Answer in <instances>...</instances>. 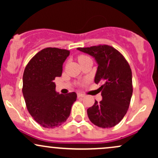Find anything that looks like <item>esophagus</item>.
<instances>
[{
	"label": "esophagus",
	"mask_w": 158,
	"mask_h": 158,
	"mask_svg": "<svg viewBox=\"0 0 158 158\" xmlns=\"http://www.w3.org/2000/svg\"><path fill=\"white\" fill-rule=\"evenodd\" d=\"M77 96H78V97H79V98H83V97H85V94H81V93H78L77 94Z\"/></svg>",
	"instance_id": "esophagus-1"
}]
</instances>
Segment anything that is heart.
I'll return each mask as SVG.
<instances>
[{
  "label": "heart",
  "mask_w": 158,
  "mask_h": 158,
  "mask_svg": "<svg viewBox=\"0 0 158 158\" xmlns=\"http://www.w3.org/2000/svg\"><path fill=\"white\" fill-rule=\"evenodd\" d=\"M87 58H89V57H88V56H83V55L79 56V61H81V60H82V59H87Z\"/></svg>",
  "instance_id": "heart-1"
}]
</instances>
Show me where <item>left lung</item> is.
Wrapping results in <instances>:
<instances>
[{
  "instance_id": "left-lung-1",
  "label": "left lung",
  "mask_w": 158,
  "mask_h": 158,
  "mask_svg": "<svg viewBox=\"0 0 158 158\" xmlns=\"http://www.w3.org/2000/svg\"><path fill=\"white\" fill-rule=\"evenodd\" d=\"M79 51L94 58L98 68L94 81L102 99L95 101L87 110L88 118L95 126L103 128L115 126L122 120L129 107L132 92V73L123 56L108 45L79 48Z\"/></svg>"
}]
</instances>
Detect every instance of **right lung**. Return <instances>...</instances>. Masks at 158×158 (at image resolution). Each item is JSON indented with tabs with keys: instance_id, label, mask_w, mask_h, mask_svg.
<instances>
[{
	"instance_id": "obj_1",
	"label": "right lung",
	"mask_w": 158,
	"mask_h": 158,
	"mask_svg": "<svg viewBox=\"0 0 158 158\" xmlns=\"http://www.w3.org/2000/svg\"><path fill=\"white\" fill-rule=\"evenodd\" d=\"M70 51L48 48L29 61L23 75V95L29 113L44 128H54L64 123L77 100L75 92L59 94L56 90V77L62 73V65Z\"/></svg>"
}]
</instances>
